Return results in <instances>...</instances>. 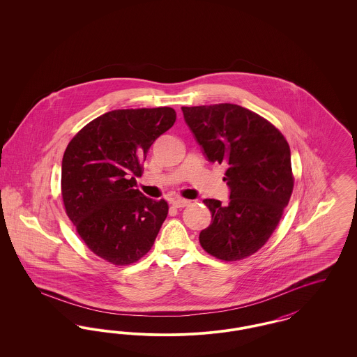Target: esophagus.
I'll use <instances>...</instances> for the list:
<instances>
[{
  "instance_id": "34e87169",
  "label": "esophagus",
  "mask_w": 357,
  "mask_h": 357,
  "mask_svg": "<svg viewBox=\"0 0 357 357\" xmlns=\"http://www.w3.org/2000/svg\"><path fill=\"white\" fill-rule=\"evenodd\" d=\"M190 204V201H187V199H182V198H176V199H174L172 201V206L174 207H186V206H188Z\"/></svg>"
}]
</instances>
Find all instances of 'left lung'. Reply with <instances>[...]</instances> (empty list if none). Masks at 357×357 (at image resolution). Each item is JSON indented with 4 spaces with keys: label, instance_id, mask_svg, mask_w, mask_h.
Returning <instances> with one entry per match:
<instances>
[{
    "label": "left lung",
    "instance_id": "obj_1",
    "mask_svg": "<svg viewBox=\"0 0 357 357\" xmlns=\"http://www.w3.org/2000/svg\"><path fill=\"white\" fill-rule=\"evenodd\" d=\"M206 159L227 166L229 202L204 199L211 223L199 242L208 255L237 261L272 236L293 191L290 149L269 121L237 104L182 107Z\"/></svg>",
    "mask_w": 357,
    "mask_h": 357
}]
</instances>
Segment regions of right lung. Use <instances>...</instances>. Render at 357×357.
<instances>
[{
    "label": "right lung",
    "mask_w": 357,
    "mask_h": 357,
    "mask_svg": "<svg viewBox=\"0 0 357 357\" xmlns=\"http://www.w3.org/2000/svg\"><path fill=\"white\" fill-rule=\"evenodd\" d=\"M176 119L170 107L115 109L88 123L61 163V195L85 245L114 265H130L153 248L169 213L136 190L142 162Z\"/></svg>",
    "instance_id": "1"
}]
</instances>
